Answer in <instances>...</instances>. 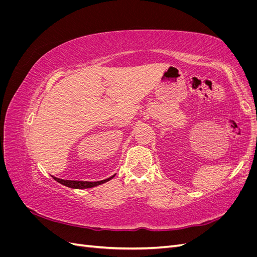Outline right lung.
I'll use <instances>...</instances> for the list:
<instances>
[{
    "label": "right lung",
    "instance_id": "add662e5",
    "mask_svg": "<svg viewBox=\"0 0 257 257\" xmlns=\"http://www.w3.org/2000/svg\"><path fill=\"white\" fill-rule=\"evenodd\" d=\"M115 175L105 179V180H100V181H78V180H64V179H60L57 177H53L51 176L54 180L58 181L59 183L63 184L65 186H68V188H72V189H90V188H94V186H97L99 184H103L107 181L111 180V179L114 177Z\"/></svg>",
    "mask_w": 257,
    "mask_h": 257
}]
</instances>
